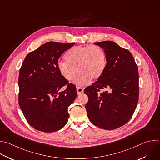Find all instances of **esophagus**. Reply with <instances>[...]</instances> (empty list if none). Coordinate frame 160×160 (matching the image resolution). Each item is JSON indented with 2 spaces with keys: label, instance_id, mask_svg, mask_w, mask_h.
Returning a JSON list of instances; mask_svg holds the SVG:
<instances>
[{
  "label": "esophagus",
  "instance_id": "obj_1",
  "mask_svg": "<svg viewBox=\"0 0 160 160\" xmlns=\"http://www.w3.org/2000/svg\"><path fill=\"white\" fill-rule=\"evenodd\" d=\"M77 92L78 94H80L83 92V88L80 87H77Z\"/></svg>",
  "mask_w": 160,
  "mask_h": 160
}]
</instances>
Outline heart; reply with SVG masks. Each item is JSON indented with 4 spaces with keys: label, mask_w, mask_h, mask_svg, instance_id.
Here are the masks:
<instances>
[{
    "label": "heart",
    "mask_w": 160,
    "mask_h": 160,
    "mask_svg": "<svg viewBox=\"0 0 160 160\" xmlns=\"http://www.w3.org/2000/svg\"><path fill=\"white\" fill-rule=\"evenodd\" d=\"M65 61H59L57 68L60 75L69 82L76 80L78 85L90 83L92 78L98 79L107 66V56L102 48L97 45L77 46L69 50Z\"/></svg>",
    "instance_id": "obj_1"
}]
</instances>
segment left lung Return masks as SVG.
<instances>
[{
    "mask_svg": "<svg viewBox=\"0 0 160 160\" xmlns=\"http://www.w3.org/2000/svg\"><path fill=\"white\" fill-rule=\"evenodd\" d=\"M107 56L102 75L84 93L87 116L95 126L113 130L126 124L132 118L138 102V68L131 53L111 41L95 43ZM106 91L99 93L102 89Z\"/></svg>",
    "mask_w": 160,
    "mask_h": 160,
    "instance_id": "left-lung-1",
    "label": "left lung"
}]
</instances>
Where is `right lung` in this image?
I'll return each instance as SVG.
<instances>
[{
	"label": "right lung",
	"mask_w": 160,
	"mask_h": 160,
	"mask_svg": "<svg viewBox=\"0 0 160 160\" xmlns=\"http://www.w3.org/2000/svg\"><path fill=\"white\" fill-rule=\"evenodd\" d=\"M75 43L48 42L27 55L19 75V104L26 121L35 129L52 132L68 122V108L77 96L75 85L60 73L57 63ZM66 84L63 91L59 90Z\"/></svg>",
	"instance_id": "right-lung-1"
}]
</instances>
